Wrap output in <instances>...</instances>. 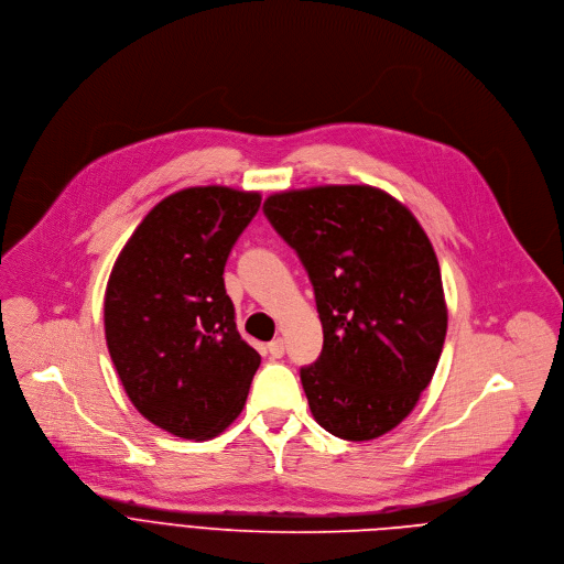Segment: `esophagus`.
I'll return each mask as SVG.
<instances>
[{
    "label": "esophagus",
    "instance_id": "34e87169",
    "mask_svg": "<svg viewBox=\"0 0 564 564\" xmlns=\"http://www.w3.org/2000/svg\"><path fill=\"white\" fill-rule=\"evenodd\" d=\"M268 351H270V356H272V358H281V356H283V351H285V343H283V338L272 340V343L268 345Z\"/></svg>",
    "mask_w": 564,
    "mask_h": 564
}]
</instances>
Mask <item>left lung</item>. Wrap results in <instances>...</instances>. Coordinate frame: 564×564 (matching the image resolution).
<instances>
[{"mask_svg":"<svg viewBox=\"0 0 564 564\" xmlns=\"http://www.w3.org/2000/svg\"><path fill=\"white\" fill-rule=\"evenodd\" d=\"M263 213L314 285L323 351L301 369L314 421L354 443L392 432L432 383L447 334L432 241L373 185L283 191Z\"/></svg>","mask_w":564,"mask_h":564,"instance_id":"1","label":"left lung"}]
</instances>
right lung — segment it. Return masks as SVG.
<instances>
[{
	"instance_id": "add662e5",
	"label": "right lung",
	"mask_w": 564,
	"mask_h": 564,
	"mask_svg": "<svg viewBox=\"0 0 564 564\" xmlns=\"http://www.w3.org/2000/svg\"><path fill=\"white\" fill-rule=\"evenodd\" d=\"M259 206L254 191L185 187L143 217L108 276L104 327L119 381L143 419L178 438L219 436L261 365L224 283Z\"/></svg>"
}]
</instances>
